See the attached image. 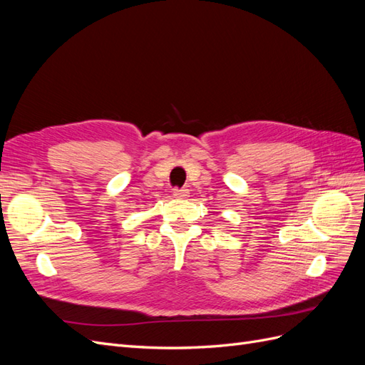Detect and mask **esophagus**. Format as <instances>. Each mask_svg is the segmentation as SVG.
I'll return each mask as SVG.
<instances>
[{"instance_id": "esophagus-1", "label": "esophagus", "mask_w": 365, "mask_h": 365, "mask_svg": "<svg viewBox=\"0 0 365 365\" xmlns=\"http://www.w3.org/2000/svg\"><path fill=\"white\" fill-rule=\"evenodd\" d=\"M172 195L176 200H184V197L189 196V189H185V187H182V189H173Z\"/></svg>"}]
</instances>
